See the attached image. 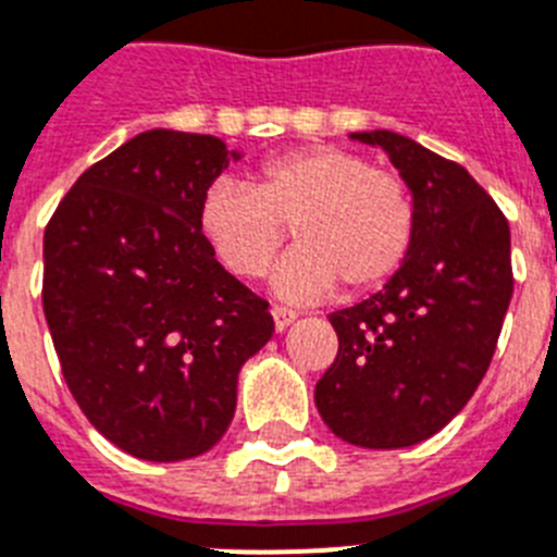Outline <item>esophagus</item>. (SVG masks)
<instances>
[{
	"label": "esophagus",
	"instance_id": "34e87169",
	"mask_svg": "<svg viewBox=\"0 0 557 557\" xmlns=\"http://www.w3.org/2000/svg\"><path fill=\"white\" fill-rule=\"evenodd\" d=\"M271 320H274V331H277V334H283V331H286L288 325L297 320V314H294L292 308L274 306V308H271Z\"/></svg>",
	"mask_w": 557,
	"mask_h": 557
}]
</instances>
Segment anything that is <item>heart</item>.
<instances>
[{"mask_svg": "<svg viewBox=\"0 0 557 557\" xmlns=\"http://www.w3.org/2000/svg\"><path fill=\"white\" fill-rule=\"evenodd\" d=\"M292 226L300 246L271 277L280 300H322L336 283L362 294L408 260L416 203L399 175L339 147L292 149L269 158L251 186L223 177L200 198V235L235 277H263Z\"/></svg>", "mask_w": 557, "mask_h": 557, "instance_id": "heart-1", "label": "heart"}]
</instances>
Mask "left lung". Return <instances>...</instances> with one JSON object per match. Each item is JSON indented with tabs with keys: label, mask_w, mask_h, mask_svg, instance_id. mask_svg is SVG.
I'll return each mask as SVG.
<instances>
[{
	"label": "left lung",
	"mask_w": 557,
	"mask_h": 557,
	"mask_svg": "<svg viewBox=\"0 0 557 557\" xmlns=\"http://www.w3.org/2000/svg\"><path fill=\"white\" fill-rule=\"evenodd\" d=\"M380 147L408 184L416 237L382 292L329 317L339 339L314 401L348 445H419L465 408L493 359L512 297L509 226L473 175L391 129Z\"/></svg>",
	"instance_id": "8db88e82"
}]
</instances>
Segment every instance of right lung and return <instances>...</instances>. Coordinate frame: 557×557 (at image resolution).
Masks as SVG:
<instances>
[{"mask_svg": "<svg viewBox=\"0 0 557 557\" xmlns=\"http://www.w3.org/2000/svg\"><path fill=\"white\" fill-rule=\"evenodd\" d=\"M240 158L214 135L147 129L92 163L45 228L41 302L70 394L135 459L212 450L274 331L198 228L200 198Z\"/></svg>", "mask_w": 557, "mask_h": 557, "instance_id": "1", "label": "right lung"}]
</instances>
